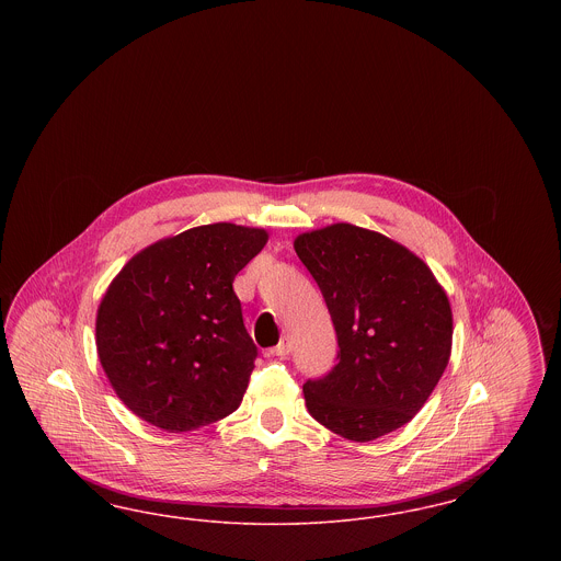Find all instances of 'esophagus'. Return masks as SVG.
Instances as JSON below:
<instances>
[{"label":"esophagus","instance_id":"esophagus-1","mask_svg":"<svg viewBox=\"0 0 561 561\" xmlns=\"http://www.w3.org/2000/svg\"><path fill=\"white\" fill-rule=\"evenodd\" d=\"M290 351H293V343H290V339H288V336H284V339L279 341V345L271 348L268 353H271V355H277V357H286Z\"/></svg>","mask_w":561,"mask_h":561}]
</instances>
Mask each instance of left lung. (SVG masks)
Returning <instances> with one entry per match:
<instances>
[{
    "instance_id": "obj_1",
    "label": "left lung",
    "mask_w": 561,
    "mask_h": 561,
    "mask_svg": "<svg viewBox=\"0 0 561 561\" xmlns=\"http://www.w3.org/2000/svg\"><path fill=\"white\" fill-rule=\"evenodd\" d=\"M294 250L320 286L339 364L302 385L309 414L351 442L410 423L453 353L448 294L423 259L351 222L300 233Z\"/></svg>"
}]
</instances>
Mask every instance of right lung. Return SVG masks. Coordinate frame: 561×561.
I'll list each match as a JSON object with an SVG mask.
<instances>
[{
  "mask_svg": "<svg viewBox=\"0 0 561 561\" xmlns=\"http://www.w3.org/2000/svg\"><path fill=\"white\" fill-rule=\"evenodd\" d=\"M259 227L214 222L142 248L108 284L96 351L117 398L183 433L240 408L256 347L233 279L267 243Z\"/></svg>",
  "mask_w": 561,
  "mask_h": 561,
  "instance_id": "1",
  "label": "right lung"
}]
</instances>
